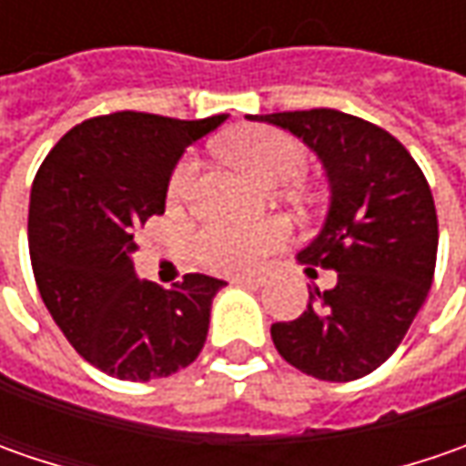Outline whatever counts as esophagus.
Returning <instances> with one entry per match:
<instances>
[{
  "mask_svg": "<svg viewBox=\"0 0 466 466\" xmlns=\"http://www.w3.org/2000/svg\"><path fill=\"white\" fill-rule=\"evenodd\" d=\"M230 282H236V285H248V288H259L264 279L261 278H246V275H238V278H233Z\"/></svg>",
  "mask_w": 466,
  "mask_h": 466,
  "instance_id": "obj_1",
  "label": "esophagus"
}]
</instances>
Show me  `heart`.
Instances as JSON below:
<instances>
[{
  "label": "heart",
  "mask_w": 466,
  "mask_h": 466,
  "mask_svg": "<svg viewBox=\"0 0 466 466\" xmlns=\"http://www.w3.org/2000/svg\"><path fill=\"white\" fill-rule=\"evenodd\" d=\"M223 155L246 170L251 178H257L264 187H282L303 176L309 166V153L288 132H279L272 127H251L236 132L220 145ZM197 176V160L184 157L173 168L168 181V202L181 205L191 191ZM288 241V225L269 220L259 225H228L209 223L205 225L194 241L191 254L194 261L218 275H246L259 269L264 259L278 251Z\"/></svg>",
  "instance_id": "heart-1"
}]
</instances>
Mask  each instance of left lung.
Returning a JSON list of instances; mask_svg holds the SVG:
<instances>
[{
    "label": "left lung",
    "mask_w": 466,
    "mask_h": 466,
    "mask_svg": "<svg viewBox=\"0 0 466 466\" xmlns=\"http://www.w3.org/2000/svg\"><path fill=\"white\" fill-rule=\"evenodd\" d=\"M251 118L300 137L331 187L324 230L298 261L334 269L337 285L309 288L306 311L272 324V342L313 379H363L400 348L433 282L439 218L428 178L397 137L366 118L334 108Z\"/></svg>",
    "instance_id": "8db88e82"
}]
</instances>
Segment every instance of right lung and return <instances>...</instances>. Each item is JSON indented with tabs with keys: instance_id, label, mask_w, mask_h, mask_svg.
I'll list each match as a JSON object with an SVG mask.
<instances>
[{
	"instance_id": "1",
	"label": "right lung",
	"mask_w": 466,
	"mask_h": 466,
	"mask_svg": "<svg viewBox=\"0 0 466 466\" xmlns=\"http://www.w3.org/2000/svg\"><path fill=\"white\" fill-rule=\"evenodd\" d=\"M220 116L116 111L85 118L46 155L30 188L27 246L38 293L69 345L121 381L191 366L225 282L184 275L173 290L137 279V228L166 212L170 170Z\"/></svg>"
}]
</instances>
